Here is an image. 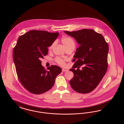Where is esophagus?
Returning <instances> with one entry per match:
<instances>
[{"label": "esophagus", "mask_w": 124, "mask_h": 124, "mask_svg": "<svg viewBox=\"0 0 124 124\" xmlns=\"http://www.w3.org/2000/svg\"><path fill=\"white\" fill-rule=\"evenodd\" d=\"M68 70H66V69H62V71L63 72H64V71H68Z\"/></svg>", "instance_id": "esophagus-1"}]
</instances>
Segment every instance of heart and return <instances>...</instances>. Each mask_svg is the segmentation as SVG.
Masks as SVG:
<instances>
[{
	"label": "heart",
	"instance_id": "1",
	"mask_svg": "<svg viewBox=\"0 0 124 124\" xmlns=\"http://www.w3.org/2000/svg\"><path fill=\"white\" fill-rule=\"evenodd\" d=\"M61 41L65 49L68 48H72L73 49H74L75 47V42L73 40V39L72 38H71V37H67V36L63 37L62 38ZM53 45H54V43L49 47V49L50 50H51L53 49ZM55 61L60 65H64L65 64L64 61L61 59V58H56L55 59Z\"/></svg>",
	"mask_w": 124,
	"mask_h": 124
}]
</instances>
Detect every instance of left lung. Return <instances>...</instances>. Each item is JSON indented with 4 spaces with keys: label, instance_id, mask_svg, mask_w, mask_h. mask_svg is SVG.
Instances as JSON below:
<instances>
[{
    "label": "left lung",
    "instance_id": "1",
    "mask_svg": "<svg viewBox=\"0 0 124 124\" xmlns=\"http://www.w3.org/2000/svg\"><path fill=\"white\" fill-rule=\"evenodd\" d=\"M64 32L74 38L80 45L73 56L72 61L75 63L70 70L74 74L70 81L71 87L78 93H90L97 87L106 73L108 44L102 35L93 30ZM84 64L85 66L80 70L79 66Z\"/></svg>",
    "mask_w": 124,
    "mask_h": 124
}]
</instances>
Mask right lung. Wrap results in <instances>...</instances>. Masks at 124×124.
I'll return each mask as SVG.
<instances>
[{
  "mask_svg": "<svg viewBox=\"0 0 124 124\" xmlns=\"http://www.w3.org/2000/svg\"><path fill=\"white\" fill-rule=\"evenodd\" d=\"M59 32L32 30L20 36L14 48L13 58L18 80L30 92L39 94L52 88L61 68L52 65L44 69L41 58L47 55Z\"/></svg>",
  "mask_w": 124,
  "mask_h": 124,
  "instance_id": "1",
  "label": "right lung"
}]
</instances>
